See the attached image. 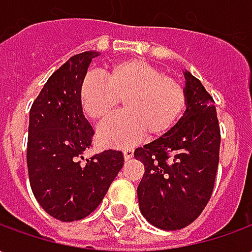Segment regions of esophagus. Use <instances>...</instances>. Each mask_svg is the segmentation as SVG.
Instances as JSON below:
<instances>
[{"mask_svg":"<svg viewBox=\"0 0 252 252\" xmlns=\"http://www.w3.org/2000/svg\"><path fill=\"white\" fill-rule=\"evenodd\" d=\"M132 157H133V150L132 148H126L124 150V158H126V160H129Z\"/></svg>","mask_w":252,"mask_h":252,"instance_id":"esophagus-1","label":"esophagus"}]
</instances>
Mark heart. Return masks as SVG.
Instances as JSON below:
<instances>
[{"label":"heart","instance_id":"heart-1","mask_svg":"<svg viewBox=\"0 0 252 252\" xmlns=\"http://www.w3.org/2000/svg\"><path fill=\"white\" fill-rule=\"evenodd\" d=\"M102 79L89 75L79 86L78 99L85 116L104 124L123 102L124 115L102 126L98 140L108 147H128L147 135H167L180 121L188 102L186 89L177 78L143 59L132 58L101 70Z\"/></svg>","mask_w":252,"mask_h":252}]
</instances>
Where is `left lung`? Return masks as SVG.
<instances>
[{"instance_id": "left-lung-1", "label": "left lung", "mask_w": 252, "mask_h": 252, "mask_svg": "<svg viewBox=\"0 0 252 252\" xmlns=\"http://www.w3.org/2000/svg\"><path fill=\"white\" fill-rule=\"evenodd\" d=\"M186 110L171 131L135 150L144 164L137 186L142 215L155 227L175 231L200 216L211 198L220 153L215 99L185 71Z\"/></svg>"}]
</instances>
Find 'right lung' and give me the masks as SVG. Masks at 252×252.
Returning <instances> with one entry per match:
<instances>
[{
	"instance_id": "1",
	"label": "right lung",
	"mask_w": 252,
	"mask_h": 252,
	"mask_svg": "<svg viewBox=\"0 0 252 252\" xmlns=\"http://www.w3.org/2000/svg\"><path fill=\"white\" fill-rule=\"evenodd\" d=\"M99 52L77 54L48 78L30 112L27 164L37 202L50 216L75 221L99 205L124 164L121 151L106 150L82 162L94 129L78 93Z\"/></svg>"
}]
</instances>
